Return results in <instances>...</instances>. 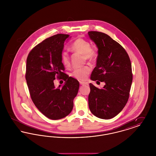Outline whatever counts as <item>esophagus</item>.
<instances>
[{
  "label": "esophagus",
  "mask_w": 156,
  "mask_h": 156,
  "mask_svg": "<svg viewBox=\"0 0 156 156\" xmlns=\"http://www.w3.org/2000/svg\"><path fill=\"white\" fill-rule=\"evenodd\" d=\"M80 83L81 85H87L88 83L87 82H85L80 81Z\"/></svg>",
  "instance_id": "1"
}]
</instances>
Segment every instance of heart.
Instances as JSON below:
<instances>
[{
	"label": "heart",
	"mask_w": 156,
	"mask_h": 156,
	"mask_svg": "<svg viewBox=\"0 0 156 156\" xmlns=\"http://www.w3.org/2000/svg\"><path fill=\"white\" fill-rule=\"evenodd\" d=\"M73 51L82 54L84 60L92 61L97 56V50L91 47L89 41L81 37H78L71 46ZM62 63L65 67H68L70 64V60L68 53L66 51L62 52L61 55ZM91 67L87 65L81 68H77L74 70L72 76L80 81H83L87 78L91 71Z\"/></svg>",
	"instance_id": "b5f03b06"
}]
</instances>
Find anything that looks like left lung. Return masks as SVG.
<instances>
[{
  "mask_svg": "<svg viewBox=\"0 0 156 156\" xmlns=\"http://www.w3.org/2000/svg\"><path fill=\"white\" fill-rule=\"evenodd\" d=\"M88 34L98 48L97 66L90 79L105 83L102 89L89 83V109L97 118L112 119L122 111L129 98L133 80L130 59L125 48L108 34L95 31Z\"/></svg>",
  "mask_w": 156,
  "mask_h": 156,
  "instance_id": "8db88e82",
  "label": "left lung"
}]
</instances>
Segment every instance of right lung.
Segmentation results:
<instances>
[{"instance_id":"1","label":"right lung","mask_w":156,"mask_h":156,"mask_svg":"<svg viewBox=\"0 0 156 156\" xmlns=\"http://www.w3.org/2000/svg\"><path fill=\"white\" fill-rule=\"evenodd\" d=\"M68 37L58 34L45 39L30 51L26 61L25 77L31 100L45 116L52 120L62 119L71 113L80 87L79 82L64 73L61 59ZM55 77L66 81L62 88L55 87Z\"/></svg>"}]
</instances>
